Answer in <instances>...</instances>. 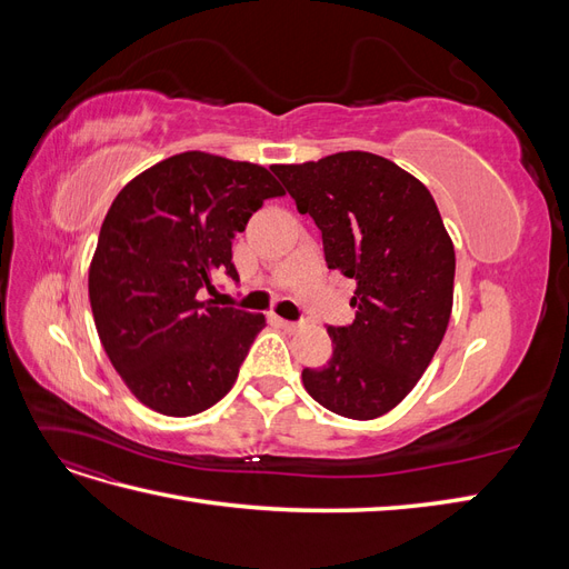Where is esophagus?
<instances>
[{"label":"esophagus","instance_id":"obj_1","mask_svg":"<svg viewBox=\"0 0 569 569\" xmlns=\"http://www.w3.org/2000/svg\"><path fill=\"white\" fill-rule=\"evenodd\" d=\"M278 325L282 327V330H287V332H297L299 330V322H291V320H284V318H278Z\"/></svg>","mask_w":569,"mask_h":569}]
</instances>
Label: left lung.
<instances>
[{
    "instance_id": "1",
    "label": "left lung",
    "mask_w": 569,
    "mask_h": 569,
    "mask_svg": "<svg viewBox=\"0 0 569 569\" xmlns=\"http://www.w3.org/2000/svg\"><path fill=\"white\" fill-rule=\"evenodd\" d=\"M322 232L327 268L356 280V320L327 327L332 358L301 380L337 416L399 406L439 349L453 311L456 251L429 189L370 151L272 166Z\"/></svg>"
}]
</instances>
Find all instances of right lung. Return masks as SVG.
I'll use <instances>...</instances> for the list:
<instances>
[{"instance_id":"add662e5","label":"right lung","mask_w":569,"mask_h":569,"mask_svg":"<svg viewBox=\"0 0 569 569\" xmlns=\"http://www.w3.org/2000/svg\"><path fill=\"white\" fill-rule=\"evenodd\" d=\"M284 197L270 170L182 151L132 178L101 222L90 306L111 366L132 396L187 418L226 396L263 313L201 301L232 263V237L266 199Z\"/></svg>"}]
</instances>
